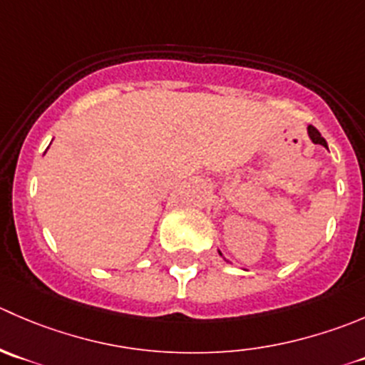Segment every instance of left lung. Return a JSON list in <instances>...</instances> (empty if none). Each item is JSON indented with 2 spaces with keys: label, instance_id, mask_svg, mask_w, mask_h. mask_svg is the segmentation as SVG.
Wrapping results in <instances>:
<instances>
[{
  "label": "left lung",
  "instance_id": "left-lung-1",
  "mask_svg": "<svg viewBox=\"0 0 365 365\" xmlns=\"http://www.w3.org/2000/svg\"><path fill=\"white\" fill-rule=\"evenodd\" d=\"M307 132H309V137H310V140H312L314 144H321V146H324V148H328V144H327V140L323 139V137H321V133L317 132L316 128H314L312 125H309V128H307ZM219 255H221V251H219Z\"/></svg>",
  "mask_w": 365,
  "mask_h": 365
}]
</instances>
